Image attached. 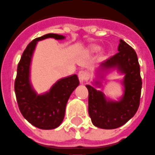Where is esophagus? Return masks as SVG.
<instances>
[{
	"mask_svg": "<svg viewBox=\"0 0 155 155\" xmlns=\"http://www.w3.org/2000/svg\"><path fill=\"white\" fill-rule=\"evenodd\" d=\"M89 78H90V74H89V72L88 71H86V70H81V71H79L78 78L81 82L87 81Z\"/></svg>",
	"mask_w": 155,
	"mask_h": 155,
	"instance_id": "34e87169",
	"label": "esophagus"
}]
</instances>
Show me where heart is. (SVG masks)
<instances>
[{"label": "heart", "mask_w": 155, "mask_h": 155, "mask_svg": "<svg viewBox=\"0 0 155 155\" xmlns=\"http://www.w3.org/2000/svg\"><path fill=\"white\" fill-rule=\"evenodd\" d=\"M94 49H95V50H97V49H98V47L94 46Z\"/></svg>", "instance_id": "1"}]
</instances>
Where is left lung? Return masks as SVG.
I'll use <instances>...</instances> for the list:
<instances>
[{
	"label": "left lung",
	"mask_w": 155,
	"mask_h": 155,
	"mask_svg": "<svg viewBox=\"0 0 155 155\" xmlns=\"http://www.w3.org/2000/svg\"><path fill=\"white\" fill-rule=\"evenodd\" d=\"M117 54L101 64L104 68L117 67L125 74L124 96L119 101H107L101 91L86 85L89 91V115L95 127L116 129L133 117L140 105L142 78L134 49L120 40Z\"/></svg>",
	"instance_id": "left-lung-1"
}]
</instances>
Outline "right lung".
<instances>
[{
    "label": "right lung",
    "mask_w": 155,
    "mask_h": 155,
    "mask_svg": "<svg viewBox=\"0 0 155 155\" xmlns=\"http://www.w3.org/2000/svg\"><path fill=\"white\" fill-rule=\"evenodd\" d=\"M48 38L57 40L65 37L55 33H48L35 38L27 45L22 54L15 79L14 90L19 110L29 123L42 130H52L59 127L65 117L68 99L79 85L77 75H72L59 80L49 92L38 95L29 82V66L37 41Z\"/></svg>",
    "instance_id": "right-lung-1"
}]
</instances>
